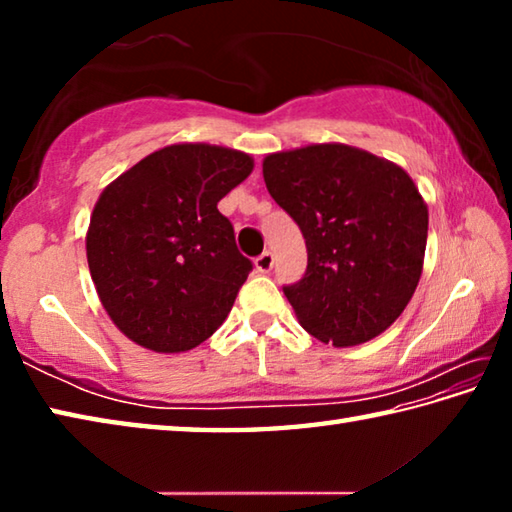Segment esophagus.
<instances>
[{
  "mask_svg": "<svg viewBox=\"0 0 512 512\" xmlns=\"http://www.w3.org/2000/svg\"><path fill=\"white\" fill-rule=\"evenodd\" d=\"M273 262H275L273 253H268V250H264V253L255 259V268H257L259 273H268L273 268Z\"/></svg>",
  "mask_w": 512,
  "mask_h": 512,
  "instance_id": "1",
  "label": "esophagus"
}]
</instances>
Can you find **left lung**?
<instances>
[{
    "mask_svg": "<svg viewBox=\"0 0 512 512\" xmlns=\"http://www.w3.org/2000/svg\"><path fill=\"white\" fill-rule=\"evenodd\" d=\"M268 194L298 223L307 273L284 287L298 323L336 348L386 332L418 287L429 210L400 164L329 142L266 155Z\"/></svg>",
    "mask_w": 512,
    "mask_h": 512,
    "instance_id": "obj_1",
    "label": "left lung"
}]
</instances>
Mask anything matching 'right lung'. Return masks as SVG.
Wrapping results in <instances>:
<instances>
[{"mask_svg":"<svg viewBox=\"0 0 512 512\" xmlns=\"http://www.w3.org/2000/svg\"><path fill=\"white\" fill-rule=\"evenodd\" d=\"M253 167L244 151L169 144L103 189L85 235L88 266L103 309L133 343L187 352L228 318L253 264L216 203Z\"/></svg>","mask_w":512,"mask_h":512,"instance_id":"1","label":"right lung"}]
</instances>
